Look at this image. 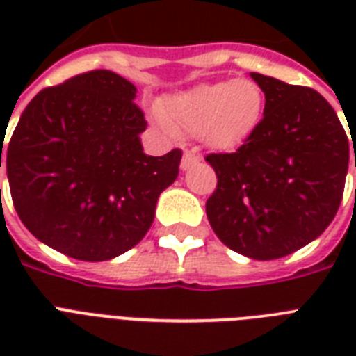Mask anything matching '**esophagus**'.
Segmentation results:
<instances>
[{
	"label": "esophagus",
	"mask_w": 356,
	"mask_h": 356,
	"mask_svg": "<svg viewBox=\"0 0 356 356\" xmlns=\"http://www.w3.org/2000/svg\"><path fill=\"white\" fill-rule=\"evenodd\" d=\"M195 164H200V156L194 155V153H190V151H186V153L183 155V159H181V170L186 172V170H190V168H194Z\"/></svg>",
	"instance_id": "esophagus-1"
}]
</instances>
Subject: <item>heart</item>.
<instances>
[{"instance_id": "b5f03b06", "label": "heart", "mask_w": 356, "mask_h": 356, "mask_svg": "<svg viewBox=\"0 0 356 356\" xmlns=\"http://www.w3.org/2000/svg\"><path fill=\"white\" fill-rule=\"evenodd\" d=\"M164 129L195 134L211 149L229 151L243 144L264 113V92L251 79L203 83L164 97L159 105Z\"/></svg>"}]
</instances>
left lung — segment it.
<instances>
[{"label":"left lung","mask_w":356,"mask_h":356,"mask_svg":"<svg viewBox=\"0 0 356 356\" xmlns=\"http://www.w3.org/2000/svg\"><path fill=\"white\" fill-rule=\"evenodd\" d=\"M249 75L264 92V118L236 153L205 159L218 175L207 218L229 249L273 260L329 227L343 195L349 142L321 94Z\"/></svg>","instance_id":"1"}]
</instances>
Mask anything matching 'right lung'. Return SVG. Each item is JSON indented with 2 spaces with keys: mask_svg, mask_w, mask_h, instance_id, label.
<instances>
[{
  "mask_svg": "<svg viewBox=\"0 0 356 356\" xmlns=\"http://www.w3.org/2000/svg\"><path fill=\"white\" fill-rule=\"evenodd\" d=\"M134 97L136 86L114 72L75 75L38 92L0 149L22 223L72 259L99 262L134 248L179 175L181 149L144 153L147 122Z\"/></svg>",
  "mask_w": 356,
  "mask_h": 356,
  "instance_id": "right-lung-1",
  "label": "right lung"
}]
</instances>
